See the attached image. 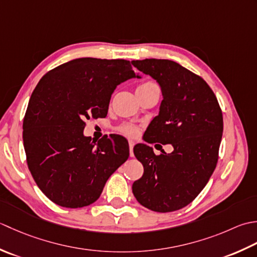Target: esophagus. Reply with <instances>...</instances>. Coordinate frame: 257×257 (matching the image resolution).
Returning a JSON list of instances; mask_svg holds the SVG:
<instances>
[{
  "label": "esophagus",
  "mask_w": 257,
  "mask_h": 257,
  "mask_svg": "<svg viewBox=\"0 0 257 257\" xmlns=\"http://www.w3.org/2000/svg\"><path fill=\"white\" fill-rule=\"evenodd\" d=\"M128 145H130V156L131 158H133L134 156V154H133V148H134V145H135V143H134V141H128Z\"/></svg>",
  "instance_id": "1"
}]
</instances>
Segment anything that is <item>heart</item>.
I'll use <instances>...</instances> for the list:
<instances>
[{
    "mask_svg": "<svg viewBox=\"0 0 257 257\" xmlns=\"http://www.w3.org/2000/svg\"><path fill=\"white\" fill-rule=\"evenodd\" d=\"M151 87H158V84H156L155 82H152V81H148L143 83V84H141L138 86V88H151ZM119 131H121L122 133H124L125 135H128V136H135L136 134L139 133V126L135 124H131V123H126V124H123L121 127H119Z\"/></svg>",
    "mask_w": 257,
    "mask_h": 257,
    "instance_id": "heart-1",
    "label": "heart"
}]
</instances>
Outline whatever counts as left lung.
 I'll list each match as a JSON object with an SVG mask.
<instances>
[{"mask_svg": "<svg viewBox=\"0 0 257 257\" xmlns=\"http://www.w3.org/2000/svg\"><path fill=\"white\" fill-rule=\"evenodd\" d=\"M159 83L163 99L150 123L148 143L171 144L174 151L155 155L146 144L134 146L144 173L132 185L136 200L154 212L177 211L200 194L218 160L223 115L207 83L170 60L132 61Z\"/></svg>", "mask_w": 257, "mask_h": 257, "instance_id": "obj_1", "label": "left lung"}]
</instances>
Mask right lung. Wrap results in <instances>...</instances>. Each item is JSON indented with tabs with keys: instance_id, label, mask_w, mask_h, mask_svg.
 Masks as SVG:
<instances>
[{
	"instance_id": "right-lung-1",
	"label": "right lung",
	"mask_w": 257,
	"mask_h": 257,
	"mask_svg": "<svg viewBox=\"0 0 257 257\" xmlns=\"http://www.w3.org/2000/svg\"><path fill=\"white\" fill-rule=\"evenodd\" d=\"M140 77L126 60L75 59L41 78L23 121L29 170L40 190L63 207H84L101 195L108 177L128 159L127 141L83 134L85 121L107 115L115 88Z\"/></svg>"
}]
</instances>
